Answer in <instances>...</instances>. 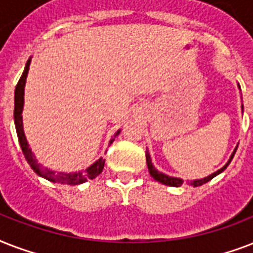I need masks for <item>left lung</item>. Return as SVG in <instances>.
<instances>
[{"instance_id": "obj_1", "label": "left lung", "mask_w": 253, "mask_h": 253, "mask_svg": "<svg viewBox=\"0 0 253 253\" xmlns=\"http://www.w3.org/2000/svg\"><path fill=\"white\" fill-rule=\"evenodd\" d=\"M235 152H236V150L234 151V154L231 155V158H230L228 163L223 167V168H220L219 170H216V172H214L212 174H210V176L205 177V178L190 181V185H193V186H201V185L206 184V182H209V181L211 180V178H214L216 174H219L220 172H223L224 169L227 168L228 164L231 163V160H232V158H234ZM146 158H147V167H148V170H150L151 176L154 177L155 180L159 181V182H162V184H164V185H169V186H181V185L184 184V180H181V178H177V177H169V176H167V174H164V173L156 170V169H155V167L152 166V163H151V159H150V155H148V152H147Z\"/></svg>"}]
</instances>
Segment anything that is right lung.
Returning a JSON list of instances; mask_svg holds the SVG:
<instances>
[{"instance_id": "obj_1", "label": "right lung", "mask_w": 253, "mask_h": 253, "mask_svg": "<svg viewBox=\"0 0 253 253\" xmlns=\"http://www.w3.org/2000/svg\"><path fill=\"white\" fill-rule=\"evenodd\" d=\"M29 67H30V59L26 63L25 71L22 73L21 79L18 81L17 86H15V95H14V122H15V128H17V135L19 144H21L22 152L25 155V159L30 164V167L39 174V176L44 177L47 180L52 181V182H60V184H67V185H77L83 184L86 180H91L102 172L103 166H105V160L99 159L97 162L90 166L87 169H85L84 172H77V173H55L53 170H49L47 168H42L41 164H38L37 159L34 158L33 152L29 148L27 140H26L25 132H23V126H22V109H23V93H25V84H26V77L29 73ZM119 135V131L115 132L114 136ZM114 142V139H111L110 143Z\"/></svg>"}]
</instances>
